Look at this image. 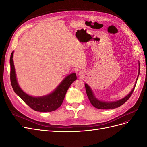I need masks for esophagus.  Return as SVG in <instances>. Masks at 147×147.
<instances>
[{"label": "esophagus", "mask_w": 147, "mask_h": 147, "mask_svg": "<svg viewBox=\"0 0 147 147\" xmlns=\"http://www.w3.org/2000/svg\"><path fill=\"white\" fill-rule=\"evenodd\" d=\"M78 75H79L80 77H83V72H82V71H80Z\"/></svg>", "instance_id": "1"}]
</instances>
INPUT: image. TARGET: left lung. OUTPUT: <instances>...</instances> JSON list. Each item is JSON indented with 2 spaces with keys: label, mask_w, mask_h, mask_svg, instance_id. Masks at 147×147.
Here are the masks:
<instances>
[{
  "label": "left lung",
  "mask_w": 147,
  "mask_h": 147,
  "mask_svg": "<svg viewBox=\"0 0 147 147\" xmlns=\"http://www.w3.org/2000/svg\"><path fill=\"white\" fill-rule=\"evenodd\" d=\"M139 66H140V64H139ZM139 70V74H138V77H139V74H140V68ZM138 77H137V78H138ZM137 80H136L134 88L132 89V90L130 92L129 94L121 100L116 101V102H102L97 100L94 97V94H93V93L90 86H89L87 84H85L84 85H85L86 94L92 106H94V107L99 109H113L119 107L124 104L129 99V97L131 96L132 94L133 93V91L134 90V88L136 87V83H137Z\"/></svg>",
  "instance_id": "obj_1"
}]
</instances>
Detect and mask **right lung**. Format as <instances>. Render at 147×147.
I'll return each instance as SVG.
<instances>
[{"label":"right lung","mask_w":147,"mask_h":147,"mask_svg":"<svg viewBox=\"0 0 147 147\" xmlns=\"http://www.w3.org/2000/svg\"><path fill=\"white\" fill-rule=\"evenodd\" d=\"M13 52L10 56V81L11 86L16 94L35 111L40 112H50L58 109L63 104L65 94L70 84L77 80L75 73L65 77L56 90L51 94L43 97H35L29 96L20 88L17 83L14 64L13 60Z\"/></svg>","instance_id":"right-lung-1"}]
</instances>
